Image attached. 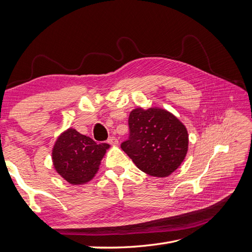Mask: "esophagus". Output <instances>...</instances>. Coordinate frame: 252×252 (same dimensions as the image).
<instances>
[{
  "label": "esophagus",
  "instance_id": "obj_1",
  "mask_svg": "<svg viewBox=\"0 0 252 252\" xmlns=\"http://www.w3.org/2000/svg\"><path fill=\"white\" fill-rule=\"evenodd\" d=\"M107 143L110 144V145H113V146H118L119 140L116 138V136H110V138L107 141Z\"/></svg>",
  "mask_w": 252,
  "mask_h": 252
}]
</instances>
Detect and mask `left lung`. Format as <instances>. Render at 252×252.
Segmentation results:
<instances>
[{
	"label": "left lung",
	"instance_id": "8db88e82",
	"mask_svg": "<svg viewBox=\"0 0 252 252\" xmlns=\"http://www.w3.org/2000/svg\"><path fill=\"white\" fill-rule=\"evenodd\" d=\"M129 138L121 144L140 170L165 178L184 161L188 132L182 122L167 110L133 109L128 119Z\"/></svg>",
	"mask_w": 252,
	"mask_h": 252
}]
</instances>
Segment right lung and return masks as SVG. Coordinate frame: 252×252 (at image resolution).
<instances>
[{
  "label": "right lung",
  "mask_w": 252,
  "mask_h": 252,
  "mask_svg": "<svg viewBox=\"0 0 252 252\" xmlns=\"http://www.w3.org/2000/svg\"><path fill=\"white\" fill-rule=\"evenodd\" d=\"M108 148V144H96L89 136L69 128L59 136L53 146V166L70 184H85L97 172Z\"/></svg>",
  "instance_id": "add662e5"
}]
</instances>
